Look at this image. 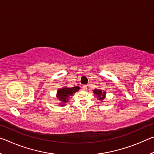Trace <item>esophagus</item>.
<instances>
[{
  "label": "esophagus",
  "instance_id": "34e87169",
  "mask_svg": "<svg viewBox=\"0 0 154 154\" xmlns=\"http://www.w3.org/2000/svg\"><path fill=\"white\" fill-rule=\"evenodd\" d=\"M82 89H83V90H87V85H83L82 86Z\"/></svg>",
  "mask_w": 154,
  "mask_h": 154
}]
</instances>
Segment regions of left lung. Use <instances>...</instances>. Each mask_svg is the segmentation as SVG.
<instances>
[{
    "instance_id": "8db88e82",
    "label": "left lung",
    "mask_w": 154,
    "mask_h": 154,
    "mask_svg": "<svg viewBox=\"0 0 154 154\" xmlns=\"http://www.w3.org/2000/svg\"><path fill=\"white\" fill-rule=\"evenodd\" d=\"M94 93V94H96L97 96V97L98 98V99L100 100H102L104 99V98L105 97V95H106V92H103L101 90H99V89H95L93 90Z\"/></svg>"
}]
</instances>
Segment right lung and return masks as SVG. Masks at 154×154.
<instances>
[{
	"label": "right lung",
	"mask_w": 154,
	"mask_h": 154,
	"mask_svg": "<svg viewBox=\"0 0 154 154\" xmlns=\"http://www.w3.org/2000/svg\"><path fill=\"white\" fill-rule=\"evenodd\" d=\"M80 89L79 86L67 88L64 87L62 88H59L57 92L56 97L58 98L60 101H61L60 106H64L66 103L69 102V98L71 96L75 94Z\"/></svg>",
	"instance_id": "1"
}]
</instances>
